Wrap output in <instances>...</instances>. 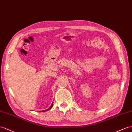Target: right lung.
Returning <instances> with one entry per match:
<instances>
[{
    "label": "right lung",
    "mask_w": 132,
    "mask_h": 132,
    "mask_svg": "<svg viewBox=\"0 0 132 132\" xmlns=\"http://www.w3.org/2000/svg\"><path fill=\"white\" fill-rule=\"evenodd\" d=\"M52 106H53V103H52V104H51V106H50V108H48V109H46V110H42V111H48V110L51 109V108H52Z\"/></svg>",
    "instance_id": "add662e5"
}]
</instances>
